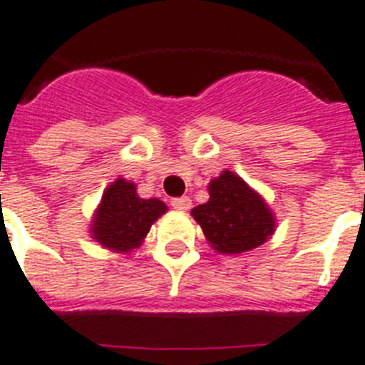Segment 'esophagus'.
Segmentation results:
<instances>
[{
	"label": "esophagus",
	"instance_id": "esophagus-1",
	"mask_svg": "<svg viewBox=\"0 0 365 365\" xmlns=\"http://www.w3.org/2000/svg\"><path fill=\"white\" fill-rule=\"evenodd\" d=\"M171 207L175 210H180V212H186V210L192 207V200L190 197H175V200H171Z\"/></svg>",
	"mask_w": 365,
	"mask_h": 365
}]
</instances>
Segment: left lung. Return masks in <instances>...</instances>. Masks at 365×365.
Here are the masks:
<instances>
[{
  "instance_id": "left-lung-1",
  "label": "left lung",
  "mask_w": 365,
  "mask_h": 365,
  "mask_svg": "<svg viewBox=\"0 0 365 365\" xmlns=\"http://www.w3.org/2000/svg\"><path fill=\"white\" fill-rule=\"evenodd\" d=\"M209 201L192 209L210 248L218 254H244L276 231V216L257 190L235 171L224 170L209 182Z\"/></svg>"
}]
</instances>
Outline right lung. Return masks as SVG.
Segmentation results:
<instances>
[{
  "mask_svg": "<svg viewBox=\"0 0 365 365\" xmlns=\"http://www.w3.org/2000/svg\"><path fill=\"white\" fill-rule=\"evenodd\" d=\"M165 210L168 205L164 201L156 197L143 200L132 180L117 177L102 194L89 224V233L102 248L128 254L140 248L150 225L165 215Z\"/></svg>",
  "mask_w": 365,
  "mask_h": 365,
  "instance_id": "1",
  "label": "right lung"
}]
</instances>
